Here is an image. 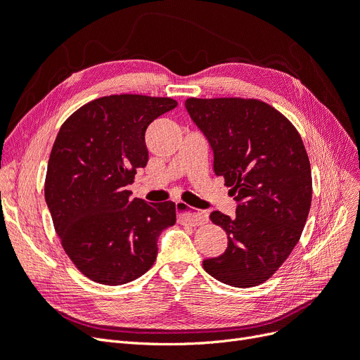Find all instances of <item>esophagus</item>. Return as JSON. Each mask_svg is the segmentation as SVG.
Here are the masks:
<instances>
[{
  "label": "esophagus",
  "mask_w": 360,
  "mask_h": 360,
  "mask_svg": "<svg viewBox=\"0 0 360 360\" xmlns=\"http://www.w3.org/2000/svg\"><path fill=\"white\" fill-rule=\"evenodd\" d=\"M176 209H177V217L179 222L181 224H189V225H202L207 221H209V214L204 212H195L191 210V207L183 202V201H177L176 202Z\"/></svg>",
  "instance_id": "34e87169"
}]
</instances>
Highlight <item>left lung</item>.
<instances>
[{"label":"left lung","mask_w":360,"mask_h":360,"mask_svg":"<svg viewBox=\"0 0 360 360\" xmlns=\"http://www.w3.org/2000/svg\"><path fill=\"white\" fill-rule=\"evenodd\" d=\"M184 106L213 150V169L237 201L236 217L212 212L228 246L202 261L214 279L238 288L263 284L291 254L312 198L303 141L274 106L257 99H195Z\"/></svg>","instance_id":"obj_1"}]
</instances>
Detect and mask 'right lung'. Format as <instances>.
Returning <instances> with one entry per match:
<instances>
[{
	"mask_svg": "<svg viewBox=\"0 0 360 360\" xmlns=\"http://www.w3.org/2000/svg\"><path fill=\"white\" fill-rule=\"evenodd\" d=\"M177 106L169 97L114 94L91 101L60 127L45 200L61 245L81 274L123 285L153 266L158 238L176 224V204L130 198L148 160V124Z\"/></svg>",
	"mask_w": 360,
	"mask_h": 360,
	"instance_id": "1",
	"label": "right lung"
}]
</instances>
